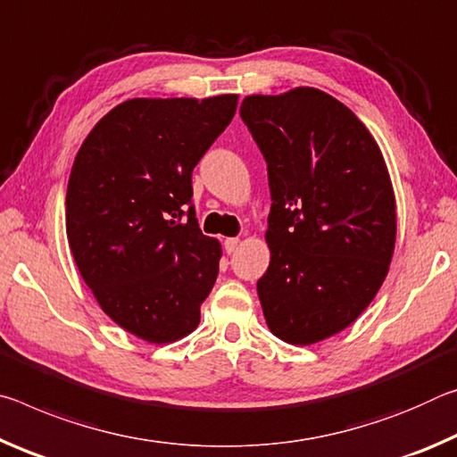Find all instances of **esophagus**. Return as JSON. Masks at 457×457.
<instances>
[{
	"label": "esophagus",
	"instance_id": "obj_1",
	"mask_svg": "<svg viewBox=\"0 0 457 457\" xmlns=\"http://www.w3.org/2000/svg\"><path fill=\"white\" fill-rule=\"evenodd\" d=\"M238 243H241V241H238L237 237H228V238H224V251H227L228 255H230V253H235V251H237Z\"/></svg>",
	"mask_w": 457,
	"mask_h": 457
}]
</instances>
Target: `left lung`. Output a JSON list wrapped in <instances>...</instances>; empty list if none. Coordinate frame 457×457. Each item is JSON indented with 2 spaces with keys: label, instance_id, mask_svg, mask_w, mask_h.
<instances>
[{
  "label": "left lung",
  "instance_id": "8db88e82",
  "mask_svg": "<svg viewBox=\"0 0 457 457\" xmlns=\"http://www.w3.org/2000/svg\"><path fill=\"white\" fill-rule=\"evenodd\" d=\"M241 117L273 198L261 308L279 340L312 346L353 324L383 286L397 241L391 176L366 125L320 88L249 95Z\"/></svg>",
  "mask_w": 457,
  "mask_h": 457
}]
</instances>
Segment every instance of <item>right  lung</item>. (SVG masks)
Returning <instances> with one entry per match:
<instances>
[{
  "label": "right lung",
  "mask_w": 457,
  "mask_h": 457,
  "mask_svg": "<svg viewBox=\"0 0 457 457\" xmlns=\"http://www.w3.org/2000/svg\"><path fill=\"white\" fill-rule=\"evenodd\" d=\"M238 95L129 99L96 123L74 158L66 237L101 310L149 344L182 340L219 275L222 246L202 235L192 170L227 129Z\"/></svg>",
  "instance_id": "1"
}]
</instances>
